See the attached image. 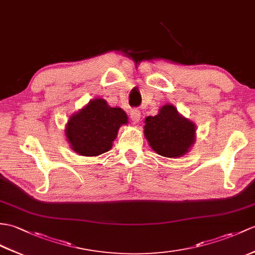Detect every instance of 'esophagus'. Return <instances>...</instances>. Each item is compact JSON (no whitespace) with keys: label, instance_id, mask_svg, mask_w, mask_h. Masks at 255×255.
I'll return each mask as SVG.
<instances>
[{"label":"esophagus","instance_id":"1","mask_svg":"<svg viewBox=\"0 0 255 255\" xmlns=\"http://www.w3.org/2000/svg\"><path fill=\"white\" fill-rule=\"evenodd\" d=\"M140 117H141V113H140L139 110L134 109V110L130 112V118H131V121L133 123H138L140 121Z\"/></svg>","mask_w":255,"mask_h":255}]
</instances>
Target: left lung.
Wrapping results in <instances>:
<instances>
[{
	"instance_id": "8db88e82",
	"label": "left lung",
	"mask_w": 255,
	"mask_h": 255,
	"mask_svg": "<svg viewBox=\"0 0 255 255\" xmlns=\"http://www.w3.org/2000/svg\"><path fill=\"white\" fill-rule=\"evenodd\" d=\"M144 135L157 154L180 157L195 142V125L178 113L174 105L162 106L155 116L144 121Z\"/></svg>"
}]
</instances>
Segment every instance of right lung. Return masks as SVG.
Listing matches in <instances>:
<instances>
[{"label": "right lung", "instance_id": "1", "mask_svg": "<svg viewBox=\"0 0 255 255\" xmlns=\"http://www.w3.org/2000/svg\"><path fill=\"white\" fill-rule=\"evenodd\" d=\"M128 124L121 108H111L103 99L91 100L69 117L65 128L72 149L84 156H98L111 150L118 129Z\"/></svg>", "mask_w": 255, "mask_h": 255}]
</instances>
